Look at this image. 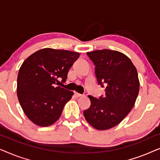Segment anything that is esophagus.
<instances>
[{
	"label": "esophagus",
	"mask_w": 160,
	"mask_h": 160,
	"mask_svg": "<svg viewBox=\"0 0 160 160\" xmlns=\"http://www.w3.org/2000/svg\"><path fill=\"white\" fill-rule=\"evenodd\" d=\"M74 95H75L76 98H80L82 96V95H81V94L78 93V92H74Z\"/></svg>",
	"instance_id": "obj_1"
}]
</instances>
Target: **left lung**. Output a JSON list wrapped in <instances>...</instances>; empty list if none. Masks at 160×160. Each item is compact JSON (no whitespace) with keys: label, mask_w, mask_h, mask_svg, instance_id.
Masks as SVG:
<instances>
[{"label":"left lung","mask_w":160,"mask_h":160,"mask_svg":"<svg viewBox=\"0 0 160 160\" xmlns=\"http://www.w3.org/2000/svg\"><path fill=\"white\" fill-rule=\"evenodd\" d=\"M87 54L95 66L98 84L106 88V95L99 99L88 96L91 105L84 116L96 130H108L119 124L134 106L140 88L137 69L128 56L118 51L96 50Z\"/></svg>","instance_id":"8db88e82"}]
</instances>
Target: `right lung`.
I'll return each mask as SVG.
<instances>
[{
  "mask_svg": "<svg viewBox=\"0 0 160 160\" xmlns=\"http://www.w3.org/2000/svg\"><path fill=\"white\" fill-rule=\"evenodd\" d=\"M78 52L45 48L30 55L22 64L17 76V97L24 113L41 127L54 124L60 117L73 92L56 87L64 83Z\"/></svg>",
  "mask_w": 160,
  "mask_h": 160,
  "instance_id": "add662e5",
  "label": "right lung"
}]
</instances>
